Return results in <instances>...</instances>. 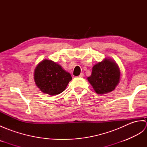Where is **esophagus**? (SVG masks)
<instances>
[{
  "label": "esophagus",
  "mask_w": 147,
  "mask_h": 147,
  "mask_svg": "<svg viewBox=\"0 0 147 147\" xmlns=\"http://www.w3.org/2000/svg\"><path fill=\"white\" fill-rule=\"evenodd\" d=\"M83 76H84V74L83 73H81L80 74V76H79V77H81V78H83Z\"/></svg>",
  "instance_id": "esophagus-1"
}]
</instances>
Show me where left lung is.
<instances>
[{
	"instance_id": "obj_1",
	"label": "left lung",
	"mask_w": 147,
	"mask_h": 147,
	"mask_svg": "<svg viewBox=\"0 0 147 147\" xmlns=\"http://www.w3.org/2000/svg\"><path fill=\"white\" fill-rule=\"evenodd\" d=\"M120 80V71L117 64L110 59L95 64L92 68L88 82L98 94H104L115 89Z\"/></svg>"
}]
</instances>
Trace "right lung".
<instances>
[{
	"mask_svg": "<svg viewBox=\"0 0 147 147\" xmlns=\"http://www.w3.org/2000/svg\"><path fill=\"white\" fill-rule=\"evenodd\" d=\"M34 79L36 86L42 92L55 95L64 91L72 77L61 65L45 59L35 68Z\"/></svg>",
	"mask_w": 147,
	"mask_h": 147,
	"instance_id": "1",
	"label": "right lung"
}]
</instances>
